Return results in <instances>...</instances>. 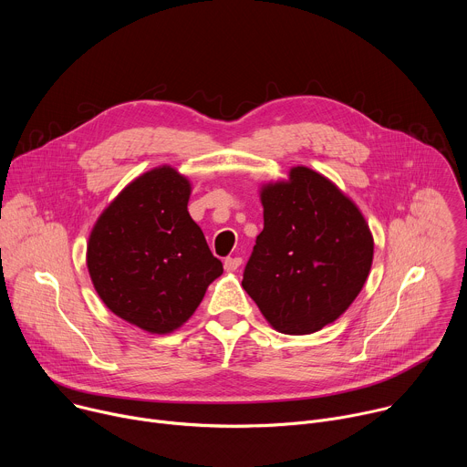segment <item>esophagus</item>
I'll list each match as a JSON object with an SVG mask.
<instances>
[{
    "mask_svg": "<svg viewBox=\"0 0 467 467\" xmlns=\"http://www.w3.org/2000/svg\"><path fill=\"white\" fill-rule=\"evenodd\" d=\"M240 264H242V258H240V256H227L225 262H223L227 272H236V270L240 268Z\"/></svg>",
    "mask_w": 467,
    "mask_h": 467,
    "instance_id": "34e87169",
    "label": "esophagus"
}]
</instances>
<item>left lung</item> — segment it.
<instances>
[{"label": "left lung", "instance_id": "left-lung-1", "mask_svg": "<svg viewBox=\"0 0 467 467\" xmlns=\"http://www.w3.org/2000/svg\"><path fill=\"white\" fill-rule=\"evenodd\" d=\"M264 229L242 286L285 335H312L360 294L373 262L371 231L351 199L321 173L296 166L260 190Z\"/></svg>", "mask_w": 467, "mask_h": 467}]
</instances>
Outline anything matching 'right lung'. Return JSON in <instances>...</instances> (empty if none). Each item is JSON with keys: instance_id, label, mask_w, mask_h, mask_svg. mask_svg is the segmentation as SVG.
Returning <instances> with one entry per match:
<instances>
[{"instance_id": "1", "label": "right lung", "mask_w": 467, "mask_h": 467, "mask_svg": "<svg viewBox=\"0 0 467 467\" xmlns=\"http://www.w3.org/2000/svg\"><path fill=\"white\" fill-rule=\"evenodd\" d=\"M190 181L161 166L129 182L98 218L87 265L101 301L151 335L179 328L223 274L188 214Z\"/></svg>"}]
</instances>
